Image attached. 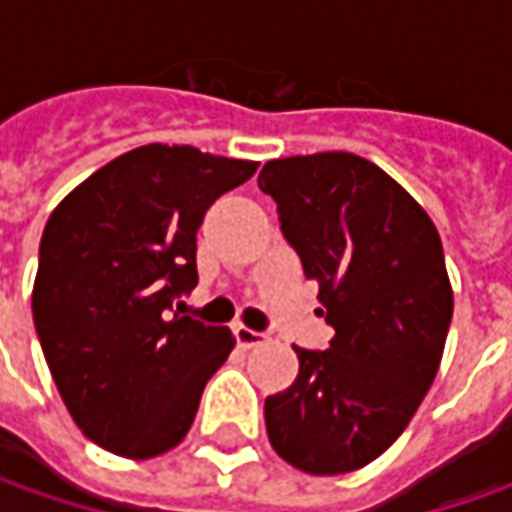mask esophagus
I'll return each instance as SVG.
<instances>
[{
    "mask_svg": "<svg viewBox=\"0 0 512 512\" xmlns=\"http://www.w3.org/2000/svg\"><path fill=\"white\" fill-rule=\"evenodd\" d=\"M233 336H236V344L247 350V347H256V344H262L267 339L265 333H259V330H250L245 325H236L233 327Z\"/></svg>",
    "mask_w": 512,
    "mask_h": 512,
    "instance_id": "1",
    "label": "esophagus"
}]
</instances>
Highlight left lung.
Instances as JSON below:
<instances>
[{
	"label": "left lung",
	"instance_id": "left-lung-1",
	"mask_svg": "<svg viewBox=\"0 0 512 512\" xmlns=\"http://www.w3.org/2000/svg\"><path fill=\"white\" fill-rule=\"evenodd\" d=\"M259 187L333 327L327 350L296 347V382L265 399L267 439L313 476L359 470L402 436L442 362L453 290L439 230L399 182L344 150L273 159Z\"/></svg>",
	"mask_w": 512,
	"mask_h": 512
}]
</instances>
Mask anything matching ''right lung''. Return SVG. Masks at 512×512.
Masks as SVG:
<instances>
[{
  "label": "right lung",
  "mask_w": 512,
  "mask_h": 512,
  "mask_svg": "<svg viewBox=\"0 0 512 512\" xmlns=\"http://www.w3.org/2000/svg\"><path fill=\"white\" fill-rule=\"evenodd\" d=\"M259 162L190 145L122 153L50 213L33 325L53 382L90 442L153 459L182 442L207 379L233 350L227 327L173 313L196 273V230Z\"/></svg>",
  "instance_id": "right-lung-1"
}]
</instances>
